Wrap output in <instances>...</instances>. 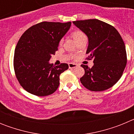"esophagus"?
Here are the masks:
<instances>
[{"mask_svg": "<svg viewBox=\"0 0 134 134\" xmlns=\"http://www.w3.org/2000/svg\"><path fill=\"white\" fill-rule=\"evenodd\" d=\"M68 66H69V68H74L76 67H77L78 64L74 63H69L68 64Z\"/></svg>", "mask_w": 134, "mask_h": 134, "instance_id": "1", "label": "esophagus"}]
</instances>
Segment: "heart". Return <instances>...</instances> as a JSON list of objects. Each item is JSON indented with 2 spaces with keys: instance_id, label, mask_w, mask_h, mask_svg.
Here are the masks:
<instances>
[{
  "instance_id": "1",
  "label": "heart",
  "mask_w": 134,
  "mask_h": 134,
  "mask_svg": "<svg viewBox=\"0 0 134 134\" xmlns=\"http://www.w3.org/2000/svg\"><path fill=\"white\" fill-rule=\"evenodd\" d=\"M72 37L73 39L75 40L76 42H78L79 40H82V38L86 37L85 34L80 30H76L74 31H73L72 33ZM62 42H63V40H60V43H60V45H61L62 43Z\"/></svg>"
}]
</instances>
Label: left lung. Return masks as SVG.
<instances>
[{"instance_id": "left-lung-1", "label": "left lung", "mask_w": 134, "mask_h": 134, "mask_svg": "<svg viewBox=\"0 0 134 134\" xmlns=\"http://www.w3.org/2000/svg\"><path fill=\"white\" fill-rule=\"evenodd\" d=\"M88 39L86 54L93 60L90 68L82 64L85 74L80 82L92 91L111 88L120 79L127 64L125 46L120 34L111 25L98 19L73 21Z\"/></svg>"}]
</instances>
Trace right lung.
Segmentation results:
<instances>
[{"label":"right lung","instance_id":"right-lung-1","mask_svg":"<svg viewBox=\"0 0 134 134\" xmlns=\"http://www.w3.org/2000/svg\"><path fill=\"white\" fill-rule=\"evenodd\" d=\"M71 22H41L21 35L14 55V70L21 86L39 97L52 94L58 88L60 75L68 69L67 64L49 62L59 42L69 30Z\"/></svg>","mask_w":134,"mask_h":134}]
</instances>
